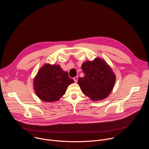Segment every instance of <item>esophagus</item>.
Returning <instances> with one entry per match:
<instances>
[{
  "label": "esophagus",
  "instance_id": "34e87169",
  "mask_svg": "<svg viewBox=\"0 0 149 149\" xmlns=\"http://www.w3.org/2000/svg\"><path fill=\"white\" fill-rule=\"evenodd\" d=\"M78 77L77 76V77H75V78H74V81H75V82H77V81H78Z\"/></svg>",
  "mask_w": 149,
  "mask_h": 149
}]
</instances>
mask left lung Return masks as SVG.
<instances>
[{"mask_svg": "<svg viewBox=\"0 0 149 149\" xmlns=\"http://www.w3.org/2000/svg\"><path fill=\"white\" fill-rule=\"evenodd\" d=\"M81 68L84 77L79 78L78 85L82 93L93 101L102 100L111 92L116 82V75L104 59L96 58L83 62Z\"/></svg>", "mask_w": 149, "mask_h": 149, "instance_id": "left-lung-1", "label": "left lung"}]
</instances>
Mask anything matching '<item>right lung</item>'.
I'll list each match as a JSON object with an SVG mask.
<instances>
[{
  "mask_svg": "<svg viewBox=\"0 0 149 149\" xmlns=\"http://www.w3.org/2000/svg\"><path fill=\"white\" fill-rule=\"evenodd\" d=\"M74 82L68 73L63 71L59 65L46 63L34 78L33 89L41 100L53 102L60 100L68 86Z\"/></svg>",
  "mask_w": 149,
  "mask_h": 149,
  "instance_id": "add662e5",
  "label": "right lung"
}]
</instances>
